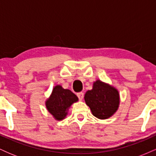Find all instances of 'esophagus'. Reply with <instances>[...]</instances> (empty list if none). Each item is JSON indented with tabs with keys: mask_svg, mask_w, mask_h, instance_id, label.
Here are the masks:
<instances>
[{
	"mask_svg": "<svg viewBox=\"0 0 156 156\" xmlns=\"http://www.w3.org/2000/svg\"><path fill=\"white\" fill-rule=\"evenodd\" d=\"M77 96H78V98H79L80 101H81V100L83 99V92L78 93V94H77Z\"/></svg>",
	"mask_w": 156,
	"mask_h": 156,
	"instance_id": "34e87169",
	"label": "esophagus"
}]
</instances>
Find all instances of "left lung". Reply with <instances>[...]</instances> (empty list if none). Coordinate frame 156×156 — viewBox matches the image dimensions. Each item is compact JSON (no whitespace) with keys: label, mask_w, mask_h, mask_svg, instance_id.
Returning a JSON list of instances; mask_svg holds the SVG:
<instances>
[{"label":"left lung","mask_w":156,"mask_h":156,"mask_svg":"<svg viewBox=\"0 0 156 156\" xmlns=\"http://www.w3.org/2000/svg\"><path fill=\"white\" fill-rule=\"evenodd\" d=\"M84 101L94 117L106 119L117 112L120 96L114 86L98 79L93 83L92 89L86 92Z\"/></svg>","instance_id":"obj_1"}]
</instances>
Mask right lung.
Here are the masks:
<instances>
[{
    "mask_svg": "<svg viewBox=\"0 0 156 156\" xmlns=\"http://www.w3.org/2000/svg\"><path fill=\"white\" fill-rule=\"evenodd\" d=\"M78 101V97L69 89L56 85L45 101V106L55 120L61 121L67 117L71 105Z\"/></svg>",
    "mask_w": 156,
    "mask_h": 156,
    "instance_id": "right-lung-1",
    "label": "right lung"
}]
</instances>
